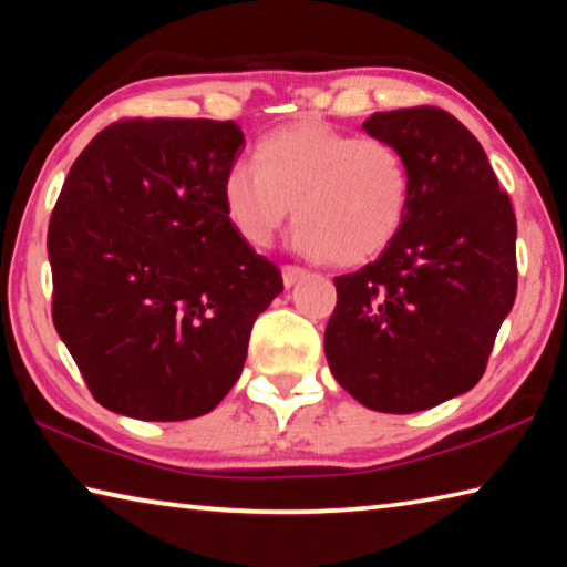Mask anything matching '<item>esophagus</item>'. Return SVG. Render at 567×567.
I'll use <instances>...</instances> for the list:
<instances>
[{"instance_id": "1", "label": "esophagus", "mask_w": 567, "mask_h": 567, "mask_svg": "<svg viewBox=\"0 0 567 567\" xmlns=\"http://www.w3.org/2000/svg\"><path fill=\"white\" fill-rule=\"evenodd\" d=\"M307 277V270L305 267H297V265H285L282 267V280H285V287H292L300 280H305Z\"/></svg>"}]
</instances>
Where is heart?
Masks as SVG:
<instances>
[{"label":"heart","mask_w":567,"mask_h":567,"mask_svg":"<svg viewBox=\"0 0 567 567\" xmlns=\"http://www.w3.org/2000/svg\"><path fill=\"white\" fill-rule=\"evenodd\" d=\"M255 165L223 179L225 215L252 247H270L295 205L297 249L352 267L385 252L408 219V162L388 140L300 120L265 134Z\"/></svg>","instance_id":"1"}]
</instances>
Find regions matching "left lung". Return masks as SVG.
I'll return each instance as SVG.
<instances>
[{"label": "left lung", "mask_w": 567, "mask_h": 567, "mask_svg": "<svg viewBox=\"0 0 567 567\" xmlns=\"http://www.w3.org/2000/svg\"><path fill=\"white\" fill-rule=\"evenodd\" d=\"M362 127L405 157L410 209L375 262L334 277L324 354L364 408L408 415L483 378L517 292V223L485 150L450 112H375Z\"/></svg>", "instance_id": "1"}]
</instances>
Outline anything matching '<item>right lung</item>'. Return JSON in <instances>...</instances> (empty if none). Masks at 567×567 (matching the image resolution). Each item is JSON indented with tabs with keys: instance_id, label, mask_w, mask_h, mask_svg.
<instances>
[{
	"instance_id": "add662e5",
	"label": "right lung",
	"mask_w": 567,
	"mask_h": 567,
	"mask_svg": "<svg viewBox=\"0 0 567 567\" xmlns=\"http://www.w3.org/2000/svg\"><path fill=\"white\" fill-rule=\"evenodd\" d=\"M233 120L130 117L94 137L52 209V320L102 408L177 422L219 405L282 272L229 225Z\"/></svg>"
}]
</instances>
